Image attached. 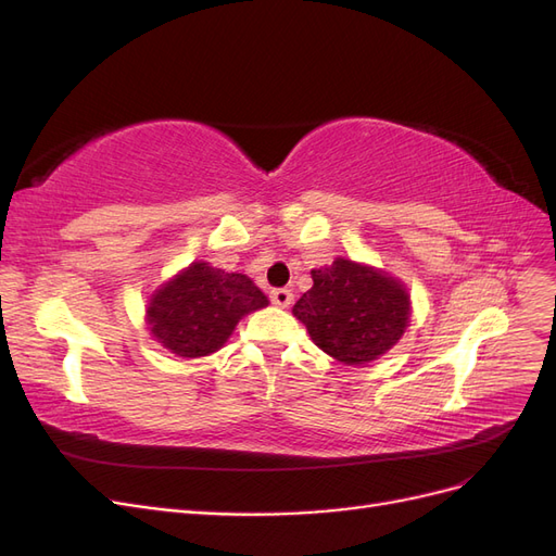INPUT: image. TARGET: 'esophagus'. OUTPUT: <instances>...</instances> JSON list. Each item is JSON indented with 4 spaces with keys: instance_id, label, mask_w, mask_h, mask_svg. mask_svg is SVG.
Returning <instances> with one entry per match:
<instances>
[{
    "instance_id": "esophagus-1",
    "label": "esophagus",
    "mask_w": 556,
    "mask_h": 556,
    "mask_svg": "<svg viewBox=\"0 0 556 556\" xmlns=\"http://www.w3.org/2000/svg\"><path fill=\"white\" fill-rule=\"evenodd\" d=\"M271 301L280 308H288L294 301V294L288 288H278V290H271Z\"/></svg>"
}]
</instances>
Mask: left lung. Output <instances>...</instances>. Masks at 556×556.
Masks as SVG:
<instances>
[{
	"instance_id": "obj_1",
	"label": "left lung",
	"mask_w": 556,
	"mask_h": 556,
	"mask_svg": "<svg viewBox=\"0 0 556 556\" xmlns=\"http://www.w3.org/2000/svg\"><path fill=\"white\" fill-rule=\"evenodd\" d=\"M311 276L313 288L292 313L329 357L343 364L374 362L406 331L410 296L396 278L343 257L313 268Z\"/></svg>"
}]
</instances>
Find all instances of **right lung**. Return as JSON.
Listing matches in <instances>:
<instances>
[{
	"label": "right lung",
	"mask_w": 556,
	"mask_h": 556,
	"mask_svg": "<svg viewBox=\"0 0 556 556\" xmlns=\"http://www.w3.org/2000/svg\"><path fill=\"white\" fill-rule=\"evenodd\" d=\"M268 306L266 294L243 274L192 262L150 296L148 329L178 357H206L220 350L239 319Z\"/></svg>",
	"instance_id": "1"
}]
</instances>
